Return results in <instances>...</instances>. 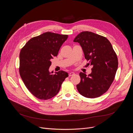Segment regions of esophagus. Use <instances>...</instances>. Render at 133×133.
<instances>
[{"label": "esophagus", "mask_w": 133, "mask_h": 133, "mask_svg": "<svg viewBox=\"0 0 133 133\" xmlns=\"http://www.w3.org/2000/svg\"><path fill=\"white\" fill-rule=\"evenodd\" d=\"M75 75V73L73 72H71L69 74V76H73Z\"/></svg>", "instance_id": "34e87169"}]
</instances>
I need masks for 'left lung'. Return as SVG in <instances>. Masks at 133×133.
<instances>
[{"instance_id": "left-lung-1", "label": "left lung", "mask_w": 133, "mask_h": 133, "mask_svg": "<svg viewBox=\"0 0 133 133\" xmlns=\"http://www.w3.org/2000/svg\"><path fill=\"white\" fill-rule=\"evenodd\" d=\"M83 50L85 58L92 66L88 76L81 72L77 89L82 96L90 98L106 92L114 79L118 59L111 44L106 37L90 31H83L75 38Z\"/></svg>"}]
</instances>
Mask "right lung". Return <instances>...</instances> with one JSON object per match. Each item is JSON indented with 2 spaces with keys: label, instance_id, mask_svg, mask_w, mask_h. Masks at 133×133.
Returning a JSON list of instances; mask_svg holds the SVG:
<instances>
[{
  "label": "right lung",
  "instance_id": "add662e5",
  "mask_svg": "<svg viewBox=\"0 0 133 133\" xmlns=\"http://www.w3.org/2000/svg\"><path fill=\"white\" fill-rule=\"evenodd\" d=\"M67 35L46 32L31 38L19 54V74L28 90L37 98L47 100L56 96L68 74L49 71L50 59L57 56Z\"/></svg>",
  "mask_w": 133,
  "mask_h": 133
}]
</instances>
